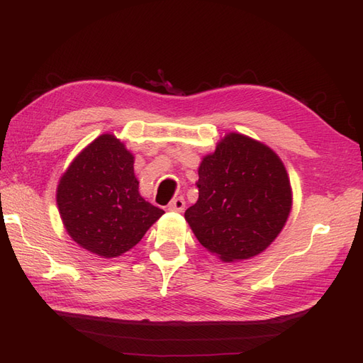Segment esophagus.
I'll use <instances>...</instances> for the list:
<instances>
[{"instance_id": "obj_1", "label": "esophagus", "mask_w": 363, "mask_h": 363, "mask_svg": "<svg viewBox=\"0 0 363 363\" xmlns=\"http://www.w3.org/2000/svg\"><path fill=\"white\" fill-rule=\"evenodd\" d=\"M184 207H186V201H184L183 196H179V199H175L168 206V208H169V211H172V212H183Z\"/></svg>"}]
</instances>
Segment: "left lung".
<instances>
[{
  "label": "left lung",
  "mask_w": 363,
  "mask_h": 363,
  "mask_svg": "<svg viewBox=\"0 0 363 363\" xmlns=\"http://www.w3.org/2000/svg\"><path fill=\"white\" fill-rule=\"evenodd\" d=\"M199 200L184 219L223 262L259 256L280 235L292 208L286 168L268 145L227 133L199 167Z\"/></svg>",
  "instance_id": "1"
}]
</instances>
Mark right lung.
Masks as SVG:
<instances>
[{"label":"right lung","mask_w":363,"mask_h":363,"mask_svg":"<svg viewBox=\"0 0 363 363\" xmlns=\"http://www.w3.org/2000/svg\"><path fill=\"white\" fill-rule=\"evenodd\" d=\"M135 156L106 133L74 157L57 184L56 201L74 242L103 259L123 256L164 213L139 194Z\"/></svg>","instance_id":"1"}]
</instances>
